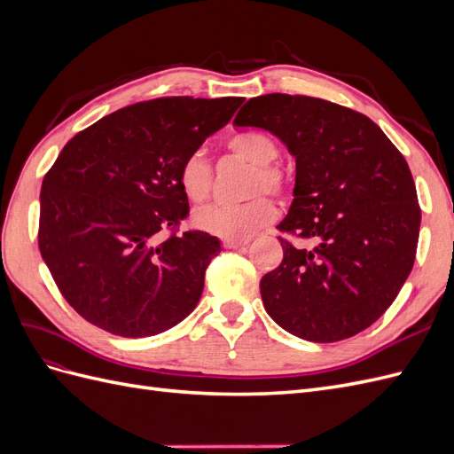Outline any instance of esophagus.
<instances>
[{"instance_id":"34e87169","label":"esophagus","mask_w":454,"mask_h":454,"mask_svg":"<svg viewBox=\"0 0 454 454\" xmlns=\"http://www.w3.org/2000/svg\"><path fill=\"white\" fill-rule=\"evenodd\" d=\"M250 242V239H225L223 244L225 248H242V246H246Z\"/></svg>"}]
</instances>
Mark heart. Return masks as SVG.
Returning <instances> with one entry per match:
<instances>
[{
  "label": "heart",
  "instance_id": "1",
  "mask_svg": "<svg viewBox=\"0 0 454 454\" xmlns=\"http://www.w3.org/2000/svg\"><path fill=\"white\" fill-rule=\"evenodd\" d=\"M227 151L244 162L252 164L246 184V195H255L250 200L235 204H208L193 214L199 229L222 239H248L261 227L270 223L277 215V206L259 193L284 195L287 191V176L278 167V145L263 132H240L227 140ZM214 174L210 162L200 151L189 153L177 168V184L184 195L202 202L212 191Z\"/></svg>",
  "mask_w": 454,
  "mask_h": 454
}]
</instances>
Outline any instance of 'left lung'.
Returning a JSON list of instances; mask_svg holds the SVG:
<instances>
[{
    "label": "left lung",
    "mask_w": 454,
    "mask_h": 454,
    "mask_svg": "<svg viewBox=\"0 0 454 454\" xmlns=\"http://www.w3.org/2000/svg\"><path fill=\"white\" fill-rule=\"evenodd\" d=\"M232 125L263 129L295 157L294 202L277 227L282 263L261 299L286 332L335 342L364 332L394 303L415 263L420 206L407 160L373 121L301 94H265Z\"/></svg>",
    "instance_id": "1"
}]
</instances>
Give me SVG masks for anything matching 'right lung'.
I'll use <instances>...</instances> for the list:
<instances>
[{
    "mask_svg": "<svg viewBox=\"0 0 454 454\" xmlns=\"http://www.w3.org/2000/svg\"><path fill=\"white\" fill-rule=\"evenodd\" d=\"M242 102H138L64 145L41 185L37 242L60 294L87 322L138 339L197 307L222 244L204 231L177 232L189 215L177 168Z\"/></svg>",
    "mask_w": 454,
    "mask_h": 454,
    "instance_id": "right-lung-1",
    "label": "right lung"
}]
</instances>
